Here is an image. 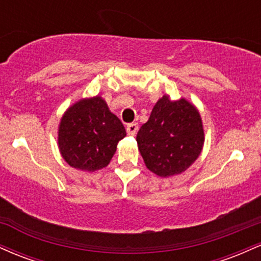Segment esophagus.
Segmentation results:
<instances>
[{
  "mask_svg": "<svg viewBox=\"0 0 261 261\" xmlns=\"http://www.w3.org/2000/svg\"><path fill=\"white\" fill-rule=\"evenodd\" d=\"M137 130H139V125L135 124V122H133V124H128L126 126V133L128 135H131V136H135V135L137 134Z\"/></svg>",
  "mask_w": 261,
  "mask_h": 261,
  "instance_id": "34e87169",
  "label": "esophagus"
}]
</instances>
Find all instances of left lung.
Here are the masks:
<instances>
[{
    "mask_svg": "<svg viewBox=\"0 0 261 261\" xmlns=\"http://www.w3.org/2000/svg\"><path fill=\"white\" fill-rule=\"evenodd\" d=\"M137 145L146 167L158 176L180 174L201 153V116L187 99L170 100L163 95L148 121L137 133Z\"/></svg>",
    "mask_w": 261,
    "mask_h": 261,
    "instance_id": "1",
    "label": "left lung"
}]
</instances>
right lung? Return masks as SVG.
<instances>
[{
    "label": "right lung",
    "mask_w": 261,
    "mask_h": 261,
    "mask_svg": "<svg viewBox=\"0 0 261 261\" xmlns=\"http://www.w3.org/2000/svg\"><path fill=\"white\" fill-rule=\"evenodd\" d=\"M125 136L124 125L97 95L66 110L59 126V148L71 167L94 172L109 164Z\"/></svg>",
    "instance_id": "1"
}]
</instances>
